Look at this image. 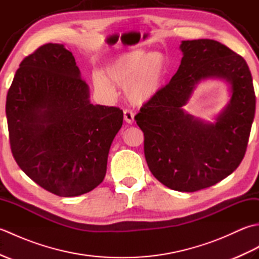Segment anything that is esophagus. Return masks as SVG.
<instances>
[{
  "mask_svg": "<svg viewBox=\"0 0 259 259\" xmlns=\"http://www.w3.org/2000/svg\"><path fill=\"white\" fill-rule=\"evenodd\" d=\"M123 118H124L125 122L134 123V121H135V114H134L133 111H131L130 109H125V110H123Z\"/></svg>",
  "mask_w": 259,
  "mask_h": 259,
  "instance_id": "obj_1",
  "label": "esophagus"
}]
</instances>
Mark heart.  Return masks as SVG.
<instances>
[{
	"label": "heart",
	"instance_id": "heart-1",
	"mask_svg": "<svg viewBox=\"0 0 259 259\" xmlns=\"http://www.w3.org/2000/svg\"><path fill=\"white\" fill-rule=\"evenodd\" d=\"M167 72L168 61L162 53L134 51L110 64L106 69V75H93V84L107 98L115 95L112 83L122 85L130 102L142 104L151 100L161 89Z\"/></svg>",
	"mask_w": 259,
	"mask_h": 259
}]
</instances>
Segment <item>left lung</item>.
Returning <instances> with one entry per match:
<instances>
[{
  "label": "left lung",
  "mask_w": 259,
  "mask_h": 259,
  "mask_svg": "<svg viewBox=\"0 0 259 259\" xmlns=\"http://www.w3.org/2000/svg\"><path fill=\"white\" fill-rule=\"evenodd\" d=\"M184 57L176 74L135 120L145 137L144 150L151 174L168 188L194 192L216 185L235 171L245 156L256 96L245 59L221 42L183 41ZM223 77L232 99L214 124L186 114L182 107L200 79Z\"/></svg>",
  "instance_id": "left-lung-1"
}]
</instances>
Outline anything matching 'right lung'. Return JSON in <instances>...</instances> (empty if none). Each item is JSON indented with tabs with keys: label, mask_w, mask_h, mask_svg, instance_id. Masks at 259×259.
<instances>
[{
	"label": "right lung",
	"mask_w": 259,
	"mask_h": 259,
	"mask_svg": "<svg viewBox=\"0 0 259 259\" xmlns=\"http://www.w3.org/2000/svg\"><path fill=\"white\" fill-rule=\"evenodd\" d=\"M5 112L15 161L43 189L74 197L102 183L123 112L90 102L89 87L63 45L47 43L23 59Z\"/></svg>",
	"instance_id": "add662e5"
}]
</instances>
